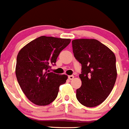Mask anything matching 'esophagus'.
Returning <instances> with one entry per match:
<instances>
[{"label":"esophagus","instance_id":"esophagus-1","mask_svg":"<svg viewBox=\"0 0 129 129\" xmlns=\"http://www.w3.org/2000/svg\"><path fill=\"white\" fill-rule=\"evenodd\" d=\"M68 78H69V80H72L74 78V76L73 75H69L68 76Z\"/></svg>","mask_w":129,"mask_h":129}]
</instances>
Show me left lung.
<instances>
[{"mask_svg": "<svg viewBox=\"0 0 129 129\" xmlns=\"http://www.w3.org/2000/svg\"><path fill=\"white\" fill-rule=\"evenodd\" d=\"M72 47L74 56L82 65V86L77 89V100L87 107L98 106L109 95L116 82L115 54L95 39L74 40Z\"/></svg>", "mask_w": 129, "mask_h": 129, "instance_id": "8db88e82", "label": "left lung"}]
</instances>
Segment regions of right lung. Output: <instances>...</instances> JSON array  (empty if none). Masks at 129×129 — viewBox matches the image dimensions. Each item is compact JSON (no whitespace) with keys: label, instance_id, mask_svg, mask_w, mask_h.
Here are the masks:
<instances>
[{"label":"right lung","instance_id":"obj_1","mask_svg":"<svg viewBox=\"0 0 129 129\" xmlns=\"http://www.w3.org/2000/svg\"><path fill=\"white\" fill-rule=\"evenodd\" d=\"M70 39L40 36L24 46L17 56L15 75L21 89L29 101L46 106L55 100L60 86L68 77L51 72L59 54Z\"/></svg>","mask_w":129,"mask_h":129}]
</instances>
